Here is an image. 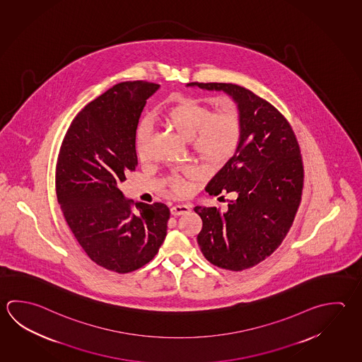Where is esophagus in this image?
Wrapping results in <instances>:
<instances>
[{
  "label": "esophagus",
  "mask_w": 362,
  "mask_h": 362,
  "mask_svg": "<svg viewBox=\"0 0 362 362\" xmlns=\"http://www.w3.org/2000/svg\"><path fill=\"white\" fill-rule=\"evenodd\" d=\"M189 211H190V205H175V206H172L171 208V214L172 216H175V217L182 216V214H187Z\"/></svg>",
  "instance_id": "esophagus-1"
}]
</instances>
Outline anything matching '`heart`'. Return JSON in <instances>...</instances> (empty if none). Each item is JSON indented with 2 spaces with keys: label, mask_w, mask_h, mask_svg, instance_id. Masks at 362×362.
<instances>
[{
  "label": "heart",
  "mask_w": 362,
  "mask_h": 362,
  "mask_svg": "<svg viewBox=\"0 0 362 362\" xmlns=\"http://www.w3.org/2000/svg\"><path fill=\"white\" fill-rule=\"evenodd\" d=\"M163 121L185 140H191V146L197 157L211 165H223L236 151L241 122L235 108L213 112L208 105L194 99L180 98L165 110ZM151 140V126L143 122L136 134V151L144 158ZM190 171L185 172L189 176ZM172 194L181 195L187 191L184 176L175 175L168 180Z\"/></svg>",
  "instance_id": "obj_1"
}]
</instances>
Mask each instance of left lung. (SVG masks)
Here are the masks:
<instances>
[{
  "label": "left lung",
  "mask_w": 362,
  "mask_h": 362,
  "mask_svg": "<svg viewBox=\"0 0 362 362\" xmlns=\"http://www.w3.org/2000/svg\"><path fill=\"white\" fill-rule=\"evenodd\" d=\"M186 86L223 92L237 105L241 134L233 157L205 186L209 195L228 192L222 211L195 206L203 221L197 243L205 259L223 269H247L281 245L301 200L300 146L287 119L249 89L227 83Z\"/></svg>",
  "instance_id": "8db88e82"
}]
</instances>
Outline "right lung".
<instances>
[{
    "mask_svg": "<svg viewBox=\"0 0 362 362\" xmlns=\"http://www.w3.org/2000/svg\"><path fill=\"white\" fill-rule=\"evenodd\" d=\"M158 89L146 81L108 89L78 113L59 149L56 194L66 222L86 255L116 273L149 263L167 235V205L136 203L132 211L119 190L138 165L139 119Z\"/></svg>",
    "mask_w": 362,
    "mask_h": 362,
    "instance_id": "obj_1",
    "label": "right lung"
}]
</instances>
